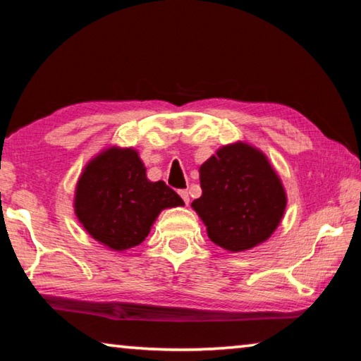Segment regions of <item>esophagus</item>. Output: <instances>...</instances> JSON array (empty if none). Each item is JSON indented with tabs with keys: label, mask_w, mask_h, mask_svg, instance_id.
Instances as JSON below:
<instances>
[{
	"label": "esophagus",
	"mask_w": 361,
	"mask_h": 361,
	"mask_svg": "<svg viewBox=\"0 0 361 361\" xmlns=\"http://www.w3.org/2000/svg\"><path fill=\"white\" fill-rule=\"evenodd\" d=\"M180 195H181V199L185 200V204L188 205V204H189V192L186 191V189H181V191H180Z\"/></svg>",
	"instance_id": "obj_1"
}]
</instances>
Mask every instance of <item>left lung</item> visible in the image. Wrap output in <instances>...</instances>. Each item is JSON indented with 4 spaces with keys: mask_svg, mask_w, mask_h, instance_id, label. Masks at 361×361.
Returning <instances> with one entry per match:
<instances>
[{
    "mask_svg": "<svg viewBox=\"0 0 361 361\" xmlns=\"http://www.w3.org/2000/svg\"><path fill=\"white\" fill-rule=\"evenodd\" d=\"M199 173L202 195L191 207L213 243L237 253L274 234L286 209V192L264 152L243 142L226 145Z\"/></svg>",
    "mask_w": 361,
    "mask_h": 361,
    "instance_id": "obj_1",
    "label": "left lung"
}]
</instances>
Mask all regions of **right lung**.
I'll use <instances>...</instances> for the list:
<instances>
[{"label":"right lung","instance_id":"right-lung-1","mask_svg":"<svg viewBox=\"0 0 361 361\" xmlns=\"http://www.w3.org/2000/svg\"><path fill=\"white\" fill-rule=\"evenodd\" d=\"M185 205L164 181H149L133 148L109 146L90 159L75 191V213L89 235L114 252L137 247L159 213Z\"/></svg>","mask_w":361,"mask_h":361}]
</instances>
